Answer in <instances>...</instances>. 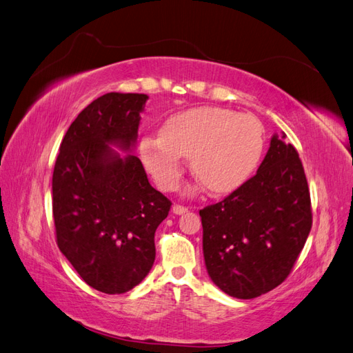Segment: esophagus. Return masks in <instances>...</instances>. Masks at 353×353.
I'll return each mask as SVG.
<instances>
[{
  "label": "esophagus",
  "instance_id": "34e87169",
  "mask_svg": "<svg viewBox=\"0 0 353 353\" xmlns=\"http://www.w3.org/2000/svg\"><path fill=\"white\" fill-rule=\"evenodd\" d=\"M173 213L174 214H185V213H188V207H183V205H179V204H176V205H173Z\"/></svg>",
  "mask_w": 353,
  "mask_h": 353
}]
</instances>
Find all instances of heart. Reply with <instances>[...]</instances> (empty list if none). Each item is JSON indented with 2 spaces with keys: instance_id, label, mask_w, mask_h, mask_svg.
<instances>
[{
  "instance_id": "1",
  "label": "heart",
  "mask_w": 353,
  "mask_h": 353,
  "mask_svg": "<svg viewBox=\"0 0 353 353\" xmlns=\"http://www.w3.org/2000/svg\"><path fill=\"white\" fill-rule=\"evenodd\" d=\"M140 158L163 190H174L190 158L192 173L214 194H228L254 173L265 150V130L250 114L199 106L168 117L159 136L140 140Z\"/></svg>"
}]
</instances>
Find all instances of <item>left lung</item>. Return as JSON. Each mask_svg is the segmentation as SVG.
<instances>
[{
    "label": "left lung",
    "instance_id": "obj_1",
    "mask_svg": "<svg viewBox=\"0 0 353 353\" xmlns=\"http://www.w3.org/2000/svg\"><path fill=\"white\" fill-rule=\"evenodd\" d=\"M199 216L205 268L221 291L254 299L285 281L312 228L305 170L285 133L272 136L256 176Z\"/></svg>",
    "mask_w": 353,
    "mask_h": 353
}]
</instances>
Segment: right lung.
Here are the masks:
<instances>
[{
	"label": "right lung",
	"mask_w": 353,
	"mask_h": 353,
	"mask_svg": "<svg viewBox=\"0 0 353 353\" xmlns=\"http://www.w3.org/2000/svg\"><path fill=\"white\" fill-rule=\"evenodd\" d=\"M149 97L108 93L79 112L60 143L53 171L59 250L85 283L127 293L155 261V230L170 199L150 186L133 152Z\"/></svg>",
	"instance_id": "obj_1"
}]
</instances>
